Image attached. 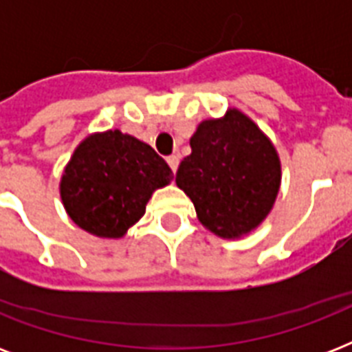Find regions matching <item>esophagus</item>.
Masks as SVG:
<instances>
[{
    "mask_svg": "<svg viewBox=\"0 0 352 352\" xmlns=\"http://www.w3.org/2000/svg\"><path fill=\"white\" fill-rule=\"evenodd\" d=\"M168 164H170L171 171L175 173L177 168H179V155H171V157H168Z\"/></svg>",
    "mask_w": 352,
    "mask_h": 352,
    "instance_id": "34e87169",
    "label": "esophagus"
}]
</instances>
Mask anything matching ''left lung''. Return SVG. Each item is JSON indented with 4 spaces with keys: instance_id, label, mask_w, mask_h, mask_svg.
<instances>
[{
    "instance_id": "8db88e82",
    "label": "left lung",
    "mask_w": 352,
    "mask_h": 352,
    "mask_svg": "<svg viewBox=\"0 0 352 352\" xmlns=\"http://www.w3.org/2000/svg\"><path fill=\"white\" fill-rule=\"evenodd\" d=\"M190 146L175 182L192 199L201 225L223 239L256 230L281 184V162L270 138L230 107L225 117L201 122Z\"/></svg>"
}]
</instances>
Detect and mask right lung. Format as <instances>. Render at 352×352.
Segmentation results:
<instances>
[{
    "mask_svg": "<svg viewBox=\"0 0 352 352\" xmlns=\"http://www.w3.org/2000/svg\"><path fill=\"white\" fill-rule=\"evenodd\" d=\"M173 179L149 144L107 129L76 146L63 168L60 197L74 225L104 239L124 237L146 212L155 190Z\"/></svg>",
    "mask_w": 352,
    "mask_h": 352,
    "instance_id": "add662e5",
    "label": "right lung"
}]
</instances>
